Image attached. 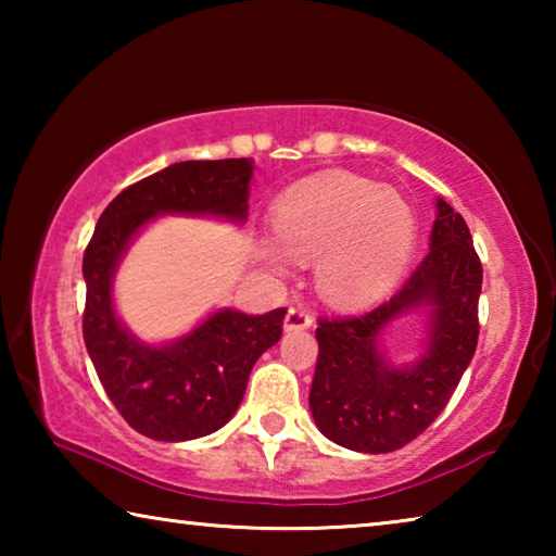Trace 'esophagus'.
<instances>
[{
	"mask_svg": "<svg viewBox=\"0 0 556 556\" xmlns=\"http://www.w3.org/2000/svg\"><path fill=\"white\" fill-rule=\"evenodd\" d=\"M312 324H314V318H312V314L306 312V308L291 306L287 312V318H285L287 331H304V328H308Z\"/></svg>",
	"mask_w": 556,
	"mask_h": 556,
	"instance_id": "1",
	"label": "esophagus"
}]
</instances>
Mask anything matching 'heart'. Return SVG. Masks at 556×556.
I'll use <instances>...</instances> for the list:
<instances>
[{
	"mask_svg": "<svg viewBox=\"0 0 556 556\" xmlns=\"http://www.w3.org/2000/svg\"><path fill=\"white\" fill-rule=\"evenodd\" d=\"M275 242L260 260L281 271L291 260L316 257V289L336 306L355 308L382 299L407 269L417 220L402 193L351 172L306 178L271 211Z\"/></svg>",
	"mask_w": 556,
	"mask_h": 556,
	"instance_id": "b5f03b06",
	"label": "heart"
}]
</instances>
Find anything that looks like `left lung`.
Segmentation results:
<instances>
[{"label": "left lung", "instance_id": "1", "mask_svg": "<svg viewBox=\"0 0 556 556\" xmlns=\"http://www.w3.org/2000/svg\"><path fill=\"white\" fill-rule=\"evenodd\" d=\"M429 248L390 301L363 316L318 321L308 407L321 434L338 446L390 454L409 444L446 407L470 365L483 267L466 220L444 199H437ZM407 313L426 316L428 338L412 364L394 366L381 336Z\"/></svg>", "mask_w": 556, "mask_h": 556}]
</instances>
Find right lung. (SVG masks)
Masks as SVG:
<instances>
[{"mask_svg": "<svg viewBox=\"0 0 556 556\" xmlns=\"http://www.w3.org/2000/svg\"><path fill=\"white\" fill-rule=\"evenodd\" d=\"M252 159L178 162L129 186L102 211L83 257V338L108 397L127 425L156 441H191L228 425L252 365L281 338L287 308L262 316L218 308L166 343L122 324L112 285L129 244L159 215L248 220Z\"/></svg>", "mask_w": 556, "mask_h": 556, "instance_id": "1", "label": "right lung"}]
</instances>
